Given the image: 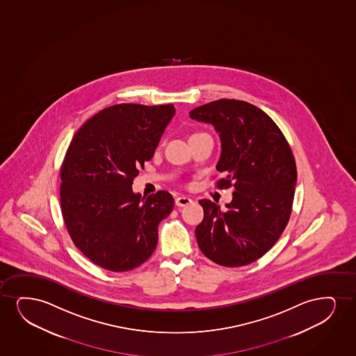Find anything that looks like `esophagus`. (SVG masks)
Wrapping results in <instances>:
<instances>
[{"mask_svg":"<svg viewBox=\"0 0 356 356\" xmlns=\"http://www.w3.org/2000/svg\"><path fill=\"white\" fill-rule=\"evenodd\" d=\"M191 203H193V200L186 197V196H179V197L176 198V206H178V207H185V206L191 204Z\"/></svg>","mask_w":356,"mask_h":356,"instance_id":"1","label":"esophagus"}]
</instances>
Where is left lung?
<instances>
[{"label": "left lung", "mask_w": 356, "mask_h": 356, "mask_svg": "<svg viewBox=\"0 0 356 356\" xmlns=\"http://www.w3.org/2000/svg\"><path fill=\"white\" fill-rule=\"evenodd\" d=\"M211 124L220 137L216 171L220 188L232 186V201L221 209L209 200L195 229L198 247L218 265L257 261L280 238L293 208L296 163L280 127L261 109L237 99H218L189 113Z\"/></svg>", "instance_id": "left-lung-1"}]
</instances>
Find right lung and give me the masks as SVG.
<instances>
[{
	"instance_id": "right-lung-1",
	"label": "right lung",
	"mask_w": 356,
	"mask_h": 356,
	"mask_svg": "<svg viewBox=\"0 0 356 356\" xmlns=\"http://www.w3.org/2000/svg\"><path fill=\"white\" fill-rule=\"evenodd\" d=\"M175 113L173 104H115L73 136L61 167V212L73 243L102 268L134 270L156 248L159 222L175 200L165 190L142 197L132 183Z\"/></svg>"
}]
</instances>
